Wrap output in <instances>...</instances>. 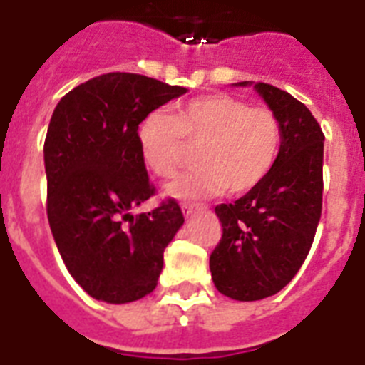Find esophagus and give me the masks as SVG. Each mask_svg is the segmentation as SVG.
<instances>
[{
	"label": "esophagus",
	"instance_id": "esophagus-1",
	"mask_svg": "<svg viewBox=\"0 0 365 365\" xmlns=\"http://www.w3.org/2000/svg\"><path fill=\"white\" fill-rule=\"evenodd\" d=\"M207 205L203 203H182V212H185V217H190L196 211H205Z\"/></svg>",
	"mask_w": 365,
	"mask_h": 365
}]
</instances>
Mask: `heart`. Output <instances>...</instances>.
Wrapping results in <instances>:
<instances>
[{"mask_svg": "<svg viewBox=\"0 0 365 365\" xmlns=\"http://www.w3.org/2000/svg\"><path fill=\"white\" fill-rule=\"evenodd\" d=\"M143 160L169 179L194 156L200 165L168 186L177 200L245 194L269 175L281 150L282 124L269 107H250L230 94L192 98L175 116L150 113L139 126Z\"/></svg>", "mask_w": 365, "mask_h": 365, "instance_id": "obj_1", "label": "heart"}]
</instances>
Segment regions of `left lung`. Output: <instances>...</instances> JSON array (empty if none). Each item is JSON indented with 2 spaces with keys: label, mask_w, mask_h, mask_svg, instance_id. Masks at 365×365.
<instances>
[{
  "label": "left lung",
  "mask_w": 365,
  "mask_h": 365,
  "mask_svg": "<svg viewBox=\"0 0 365 365\" xmlns=\"http://www.w3.org/2000/svg\"><path fill=\"white\" fill-rule=\"evenodd\" d=\"M255 88L281 120V150L260 185L215 207L222 237L209 258L218 292L239 302L273 296L292 281L313 245L324 190V133L317 118L284 90L265 83Z\"/></svg>",
  "instance_id": "left-lung-1"
}]
</instances>
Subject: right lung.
Segmentation results:
<instances>
[{"mask_svg": "<svg viewBox=\"0 0 365 365\" xmlns=\"http://www.w3.org/2000/svg\"><path fill=\"white\" fill-rule=\"evenodd\" d=\"M186 94L137 73H105L67 92L45 139L46 217L63 264L92 298L128 303L158 284L164 250L182 226L168 197L154 196L137 130L160 105Z\"/></svg>", "mask_w": 365, "mask_h": 365, "instance_id": "add662e5", "label": "right lung"}]
</instances>
